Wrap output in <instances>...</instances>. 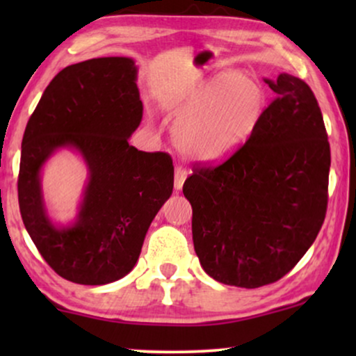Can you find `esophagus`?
<instances>
[{"mask_svg": "<svg viewBox=\"0 0 356 356\" xmlns=\"http://www.w3.org/2000/svg\"><path fill=\"white\" fill-rule=\"evenodd\" d=\"M188 178V170L183 167H177L175 168V189H181L184 184V179Z\"/></svg>", "mask_w": 356, "mask_h": 356, "instance_id": "1", "label": "esophagus"}]
</instances>
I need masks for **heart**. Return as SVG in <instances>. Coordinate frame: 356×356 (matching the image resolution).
I'll list each match as a JSON object with an SVG mask.
<instances>
[{"label": "heart", "instance_id": "obj_1", "mask_svg": "<svg viewBox=\"0 0 356 356\" xmlns=\"http://www.w3.org/2000/svg\"><path fill=\"white\" fill-rule=\"evenodd\" d=\"M267 92L252 76L218 74L184 90L170 104L178 120L173 139L189 159L212 162L235 150L259 123Z\"/></svg>", "mask_w": 356, "mask_h": 356}]
</instances>
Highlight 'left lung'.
<instances>
[{"mask_svg":"<svg viewBox=\"0 0 356 356\" xmlns=\"http://www.w3.org/2000/svg\"><path fill=\"white\" fill-rule=\"evenodd\" d=\"M275 100L250 139L217 167H197L183 193L193 243L213 280L274 284L313 245L327 209L330 147L309 86L282 72L264 79Z\"/></svg>","mask_w":356,"mask_h":356,"instance_id":"left-lung-1","label":"left lung"}]
</instances>
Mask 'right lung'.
I'll use <instances>...</instances> for the list:
<instances>
[{
  "label": "right lung",
  "mask_w": 356,
  "mask_h": 356,
  "mask_svg": "<svg viewBox=\"0 0 356 356\" xmlns=\"http://www.w3.org/2000/svg\"><path fill=\"white\" fill-rule=\"evenodd\" d=\"M136 81L131 58L76 63L53 77L26 126L17 179L22 222L48 266L74 284L105 285L129 274L172 196V157L128 143L143 120ZM60 148L76 149L90 172L70 226L51 222L41 193L42 165Z\"/></svg>",
  "instance_id": "add662e5"
}]
</instances>
